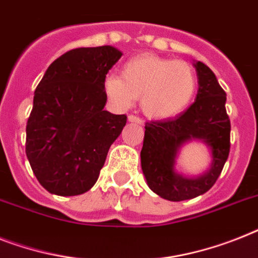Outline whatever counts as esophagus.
Masks as SVG:
<instances>
[{
    "label": "esophagus",
    "instance_id": "esophagus-1",
    "mask_svg": "<svg viewBox=\"0 0 258 258\" xmlns=\"http://www.w3.org/2000/svg\"><path fill=\"white\" fill-rule=\"evenodd\" d=\"M128 122L130 123H136V124H143V120L140 118H138V116H135V115H128Z\"/></svg>",
    "mask_w": 258,
    "mask_h": 258
}]
</instances>
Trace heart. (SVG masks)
Returning a JSON list of instances; mask_svg holds the SVG:
<instances>
[{
	"instance_id": "obj_1",
	"label": "heart",
	"mask_w": 258,
	"mask_h": 258,
	"mask_svg": "<svg viewBox=\"0 0 258 258\" xmlns=\"http://www.w3.org/2000/svg\"><path fill=\"white\" fill-rule=\"evenodd\" d=\"M104 91L115 106L128 108L140 99L146 116L156 120L183 114L198 93V75L183 60L140 54L125 60L122 77L107 74Z\"/></svg>"
}]
</instances>
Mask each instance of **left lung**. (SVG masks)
<instances>
[{"label": "left lung", "mask_w": 258, "mask_h": 258, "mask_svg": "<svg viewBox=\"0 0 258 258\" xmlns=\"http://www.w3.org/2000/svg\"><path fill=\"white\" fill-rule=\"evenodd\" d=\"M194 66L199 83L194 103L176 118L151 122L144 127L142 171L151 190L169 202L189 200L211 189L223 171L231 147L227 94L207 64L196 60ZM192 140L209 147L211 164L198 177H185L176 171V160L183 144Z\"/></svg>", "instance_id": "left-lung-1"}]
</instances>
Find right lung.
I'll list each match as a JSON object with an SVG mask.
<instances>
[{"instance_id":"obj_1","label":"right lung","mask_w":258,"mask_h":258,"mask_svg":"<svg viewBox=\"0 0 258 258\" xmlns=\"http://www.w3.org/2000/svg\"><path fill=\"white\" fill-rule=\"evenodd\" d=\"M123 53L114 46L79 47L50 64L34 91L26 156L42 187L58 196L93 188L125 115L104 110V78Z\"/></svg>"}]
</instances>
